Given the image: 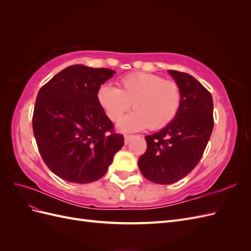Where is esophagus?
<instances>
[{
  "mask_svg": "<svg viewBox=\"0 0 251 251\" xmlns=\"http://www.w3.org/2000/svg\"><path fill=\"white\" fill-rule=\"evenodd\" d=\"M134 137L133 135H125V143L126 144H127L128 142L131 141V139Z\"/></svg>",
  "mask_w": 251,
  "mask_h": 251,
  "instance_id": "34e87169",
  "label": "esophagus"
}]
</instances>
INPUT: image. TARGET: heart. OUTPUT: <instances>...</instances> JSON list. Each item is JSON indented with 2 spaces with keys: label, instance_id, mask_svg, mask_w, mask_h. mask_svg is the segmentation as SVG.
<instances>
[{
  "label": "heart",
  "instance_id": "heart-1",
  "mask_svg": "<svg viewBox=\"0 0 251 251\" xmlns=\"http://www.w3.org/2000/svg\"><path fill=\"white\" fill-rule=\"evenodd\" d=\"M119 89L104 82L96 92L98 104L112 121L118 120L130 108L135 109L119 121V128L134 132L150 127L159 130L177 116L181 91L173 80L144 72L130 73L118 80Z\"/></svg>",
  "mask_w": 251,
  "mask_h": 251
}]
</instances>
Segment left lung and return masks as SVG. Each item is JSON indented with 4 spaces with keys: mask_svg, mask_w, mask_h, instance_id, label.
<instances>
[{
    "mask_svg": "<svg viewBox=\"0 0 251 251\" xmlns=\"http://www.w3.org/2000/svg\"><path fill=\"white\" fill-rule=\"evenodd\" d=\"M181 91L177 116L160 132L146 136L140 172L149 181L171 184L184 178L199 163L214 128L211 94L192 75L169 70Z\"/></svg>",
    "mask_w": 251,
    "mask_h": 251,
    "instance_id": "8db88e82",
    "label": "left lung"
}]
</instances>
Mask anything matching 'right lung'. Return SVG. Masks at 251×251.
I'll list each match as a JSON object with an SVG mask.
<instances>
[{"instance_id":"obj_1","label":"right lung","mask_w":251,"mask_h":251,"mask_svg":"<svg viewBox=\"0 0 251 251\" xmlns=\"http://www.w3.org/2000/svg\"><path fill=\"white\" fill-rule=\"evenodd\" d=\"M115 71L73 65L40 89L32 127L44 162L56 176L89 183L107 173L124 135L97 102V89Z\"/></svg>"}]
</instances>
